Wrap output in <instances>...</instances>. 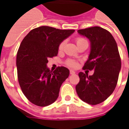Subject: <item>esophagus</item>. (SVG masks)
I'll return each instance as SVG.
<instances>
[{"instance_id": "obj_1", "label": "esophagus", "mask_w": 129, "mask_h": 129, "mask_svg": "<svg viewBox=\"0 0 129 129\" xmlns=\"http://www.w3.org/2000/svg\"><path fill=\"white\" fill-rule=\"evenodd\" d=\"M70 74H76V72L74 70H70Z\"/></svg>"}]
</instances>
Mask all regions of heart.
<instances>
[{
    "instance_id": "obj_1",
    "label": "heart",
    "mask_w": 129,
    "mask_h": 129,
    "mask_svg": "<svg viewBox=\"0 0 129 129\" xmlns=\"http://www.w3.org/2000/svg\"><path fill=\"white\" fill-rule=\"evenodd\" d=\"M86 41V40L84 39H83V38H80H80H78V39H76V43H80V42H82V41ZM64 45H65V41L61 42V43H60V45H59V49H62L63 46H64ZM67 64L69 66L76 67L77 63L73 60H68V61H67Z\"/></svg>"
}]
</instances>
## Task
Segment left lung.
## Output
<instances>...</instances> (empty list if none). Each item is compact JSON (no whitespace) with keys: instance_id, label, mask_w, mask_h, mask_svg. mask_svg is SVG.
Instances as JSON below:
<instances>
[{"instance_id":"1","label":"left lung","mask_w":129,"mask_h":129,"mask_svg":"<svg viewBox=\"0 0 129 129\" xmlns=\"http://www.w3.org/2000/svg\"><path fill=\"white\" fill-rule=\"evenodd\" d=\"M90 42V52L84 69L94 70L92 76L79 73L76 90L81 100L91 105L104 102L114 92L121 69L117 44L106 29L93 27L78 31Z\"/></svg>"}]
</instances>
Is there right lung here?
<instances>
[{"mask_svg":"<svg viewBox=\"0 0 129 129\" xmlns=\"http://www.w3.org/2000/svg\"><path fill=\"white\" fill-rule=\"evenodd\" d=\"M75 30H61L41 26L31 30L21 42L17 55L18 80L23 94L33 104L50 105L57 99L70 70L58 67L49 70L48 59L56 56L59 46Z\"/></svg>","mask_w":129,"mask_h":129,"instance_id":"1","label":"right lung"}]
</instances>
